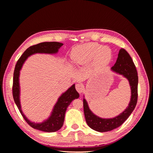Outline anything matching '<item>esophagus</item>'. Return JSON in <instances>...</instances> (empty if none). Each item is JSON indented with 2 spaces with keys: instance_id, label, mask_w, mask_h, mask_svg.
<instances>
[{
  "instance_id": "esophagus-1",
  "label": "esophagus",
  "mask_w": 153,
  "mask_h": 153,
  "mask_svg": "<svg viewBox=\"0 0 153 153\" xmlns=\"http://www.w3.org/2000/svg\"><path fill=\"white\" fill-rule=\"evenodd\" d=\"M75 88L76 91L78 92V93L81 94L82 92L84 90V86L82 84H76L75 85Z\"/></svg>"
}]
</instances>
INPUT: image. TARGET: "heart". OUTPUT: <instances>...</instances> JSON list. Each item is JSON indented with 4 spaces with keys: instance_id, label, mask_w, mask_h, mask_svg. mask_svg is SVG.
I'll list each match as a JSON object with an SVG mask.
<instances>
[{
    "instance_id": "b5f03b06",
    "label": "heart",
    "mask_w": 153,
    "mask_h": 153,
    "mask_svg": "<svg viewBox=\"0 0 153 153\" xmlns=\"http://www.w3.org/2000/svg\"><path fill=\"white\" fill-rule=\"evenodd\" d=\"M112 51L108 47L96 43H88L78 45L72 50V59L76 64H82L94 60L96 68H101L112 59Z\"/></svg>"
}]
</instances>
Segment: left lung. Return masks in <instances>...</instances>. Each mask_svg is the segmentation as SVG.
<instances>
[{
	"mask_svg": "<svg viewBox=\"0 0 153 153\" xmlns=\"http://www.w3.org/2000/svg\"><path fill=\"white\" fill-rule=\"evenodd\" d=\"M111 70L121 75L128 80L131 88V99L127 108L117 116L105 119L96 115L90 110L85 98L83 100L85 121L91 129L99 132H106L118 128L129 117L135 109L138 98L137 71L130 55L123 48L119 50L118 57Z\"/></svg>",
	"mask_w": 153,
	"mask_h": 153,
	"instance_id": "1",
	"label": "left lung"
}]
</instances>
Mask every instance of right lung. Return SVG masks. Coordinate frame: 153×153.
I'll return each instance as SVG.
<instances>
[{"label": "right lung", "mask_w": 153, "mask_h": 153, "mask_svg": "<svg viewBox=\"0 0 153 153\" xmlns=\"http://www.w3.org/2000/svg\"><path fill=\"white\" fill-rule=\"evenodd\" d=\"M63 45V43L59 42H43L31 46L27 48L22 55L20 58L15 66L13 74V96L14 101L22 115L30 126L34 129H38L45 132H55L58 131L62 126L64 121V117L68 106L70 105L71 101L79 98V94L76 91L75 84H73L69 89L62 93L58 98L55 104L52 112L50 117L42 123H36L31 122L27 118L23 113L20 104V70L27 59L30 55L35 53H47L55 54L59 52V48Z\"/></svg>", "instance_id": "obj_1"}]
</instances>
